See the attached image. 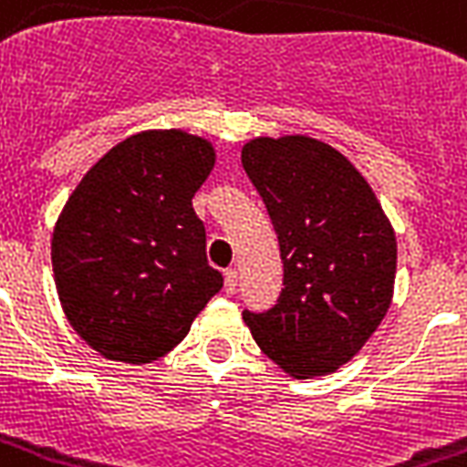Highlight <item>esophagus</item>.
<instances>
[{"mask_svg": "<svg viewBox=\"0 0 467 467\" xmlns=\"http://www.w3.org/2000/svg\"><path fill=\"white\" fill-rule=\"evenodd\" d=\"M237 289V269H227L225 272V291L227 294H234Z\"/></svg>", "mask_w": 467, "mask_h": 467, "instance_id": "esophagus-1", "label": "esophagus"}]
</instances>
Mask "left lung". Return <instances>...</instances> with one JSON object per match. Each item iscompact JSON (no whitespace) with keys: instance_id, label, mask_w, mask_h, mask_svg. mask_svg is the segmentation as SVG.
Returning a JSON list of instances; mask_svg holds the SVG:
<instances>
[{"instance_id":"obj_1","label":"left lung","mask_w":467,"mask_h":467,"mask_svg":"<svg viewBox=\"0 0 467 467\" xmlns=\"http://www.w3.org/2000/svg\"><path fill=\"white\" fill-rule=\"evenodd\" d=\"M242 169L279 237L284 289L242 318L265 355L296 379L336 372L391 304L397 237L368 181L323 141L254 139Z\"/></svg>"}]
</instances>
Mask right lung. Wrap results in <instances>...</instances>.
<instances>
[{
    "instance_id": "obj_1",
    "label": "right lung",
    "mask_w": 467,
    "mask_h": 467,
    "mask_svg": "<svg viewBox=\"0 0 467 467\" xmlns=\"http://www.w3.org/2000/svg\"><path fill=\"white\" fill-rule=\"evenodd\" d=\"M215 151L186 131H141L92 166L53 230L56 289L92 350L151 362L223 289L193 195Z\"/></svg>"
}]
</instances>
